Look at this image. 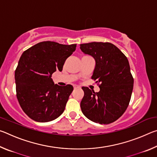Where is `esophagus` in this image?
<instances>
[{"label":"esophagus","instance_id":"esophagus-1","mask_svg":"<svg viewBox=\"0 0 157 157\" xmlns=\"http://www.w3.org/2000/svg\"><path fill=\"white\" fill-rule=\"evenodd\" d=\"M79 89V86H74V89Z\"/></svg>","mask_w":157,"mask_h":157}]
</instances>
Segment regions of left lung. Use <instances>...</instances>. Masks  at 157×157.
I'll use <instances>...</instances> for the list:
<instances>
[{"label": "left lung", "mask_w": 157, "mask_h": 157, "mask_svg": "<svg viewBox=\"0 0 157 157\" xmlns=\"http://www.w3.org/2000/svg\"><path fill=\"white\" fill-rule=\"evenodd\" d=\"M80 49L95 60L92 79L100 91L82 87L84 95L80 103L82 113L94 123L109 124L123 115L131 99L134 78L127 57L109 42L80 44Z\"/></svg>", "instance_id": "8db88e82"}]
</instances>
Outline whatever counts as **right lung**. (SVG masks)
<instances>
[{"label":"right lung","mask_w":157,"mask_h":157,"mask_svg":"<svg viewBox=\"0 0 157 157\" xmlns=\"http://www.w3.org/2000/svg\"><path fill=\"white\" fill-rule=\"evenodd\" d=\"M76 46L48 41L23 52L15 71L16 91L21 109L31 119L45 123L63 112L73 87L55 84L51 77L56 71H62Z\"/></svg>","instance_id":"right-lung-1"}]
</instances>
